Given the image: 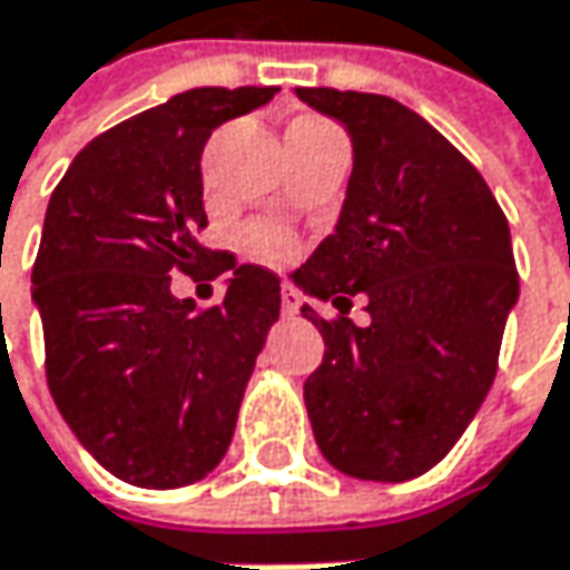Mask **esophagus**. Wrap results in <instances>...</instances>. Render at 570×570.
<instances>
[{"label":"esophagus","mask_w":570,"mask_h":570,"mask_svg":"<svg viewBox=\"0 0 570 570\" xmlns=\"http://www.w3.org/2000/svg\"><path fill=\"white\" fill-rule=\"evenodd\" d=\"M298 308H302L298 292L285 285V288H282V315H285V318H295V315H298Z\"/></svg>","instance_id":"esophagus-1"}]
</instances>
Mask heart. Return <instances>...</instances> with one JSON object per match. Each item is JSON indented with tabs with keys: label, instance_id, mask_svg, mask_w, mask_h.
<instances>
[{
	"label": "heart",
	"instance_id": "obj_1",
	"mask_svg": "<svg viewBox=\"0 0 570 570\" xmlns=\"http://www.w3.org/2000/svg\"><path fill=\"white\" fill-rule=\"evenodd\" d=\"M246 246L255 258L262 262H272V265H282L295 255V239L275 226V223H255L246 229Z\"/></svg>",
	"mask_w": 570,
	"mask_h": 570
}]
</instances>
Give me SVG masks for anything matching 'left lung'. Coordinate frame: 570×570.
Instances as JSON below:
<instances>
[{
	"label": "left lung",
	"instance_id": "8db88e82",
	"mask_svg": "<svg viewBox=\"0 0 570 570\" xmlns=\"http://www.w3.org/2000/svg\"><path fill=\"white\" fill-rule=\"evenodd\" d=\"M351 134L354 170L334 233L292 275L331 302L302 315L324 337L305 406L324 460L354 479L403 482L440 463L495 381L519 302L509 219L463 154L384 95L295 88ZM354 297L372 321L346 318Z\"/></svg>",
	"mask_w": 570,
	"mask_h": 570
}]
</instances>
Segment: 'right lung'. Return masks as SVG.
I'll return each instance as SVG.
<instances>
[{
	"mask_svg": "<svg viewBox=\"0 0 570 570\" xmlns=\"http://www.w3.org/2000/svg\"><path fill=\"white\" fill-rule=\"evenodd\" d=\"M278 88H193L95 137L55 186L32 268L45 377L78 443L140 489H179L226 456L278 275L196 243L209 134ZM229 271L213 309L169 272Z\"/></svg>",
	"mask_w": 570,
	"mask_h": 570,
	"instance_id": "1",
	"label": "right lung"
}]
</instances>
